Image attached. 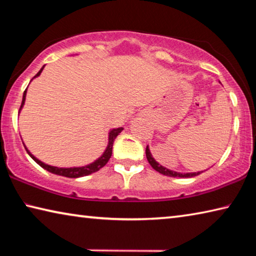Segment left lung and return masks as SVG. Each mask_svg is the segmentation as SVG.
I'll return each instance as SVG.
<instances>
[{"label": "left lung", "mask_w": 256, "mask_h": 256, "mask_svg": "<svg viewBox=\"0 0 256 256\" xmlns=\"http://www.w3.org/2000/svg\"><path fill=\"white\" fill-rule=\"evenodd\" d=\"M146 159H148L149 164H151V167H152L154 170H157L158 172H160V174H162V175L170 176V177H185V178H190V177L198 176V175H200L201 172H178L168 170V168L162 166V164H160L159 162H156V159L152 157V154H151V151H150L148 146H146Z\"/></svg>", "instance_id": "obj_1"}]
</instances>
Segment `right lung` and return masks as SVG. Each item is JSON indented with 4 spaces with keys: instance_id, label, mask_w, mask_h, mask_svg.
<instances>
[{
    "instance_id": "right-lung-1",
    "label": "right lung",
    "mask_w": 256,
    "mask_h": 256,
    "mask_svg": "<svg viewBox=\"0 0 256 256\" xmlns=\"http://www.w3.org/2000/svg\"><path fill=\"white\" fill-rule=\"evenodd\" d=\"M44 68H45V66H42L40 70V72H38L37 74L32 78V81L34 79V78H37V76H40V73L42 72V70H44ZM26 96H27V89H26L24 92L22 102H21V106H20V110H19V114H20V112H21V110H22V107L24 105ZM123 130H124L123 128H112L110 131V133H108V144H107L106 149L102 152V154L98 159L94 160V162L86 164V166H81V167H68V168H66V167L50 166V164H47L45 162H42V160H40L38 158L34 157V156L28 150L27 146H24V141H22V144H24V149L28 152V154L34 160V162H36L38 164H40L42 168H44V170L52 172V174H55V175H58V176H64V177H68V178H78V177L88 176L90 174H92V172H98L99 170H100V168H102L104 166H105V164L108 162V160H110V158L112 157V144H114L115 138H116V136H118L120 132L123 131Z\"/></svg>"
}]
</instances>
